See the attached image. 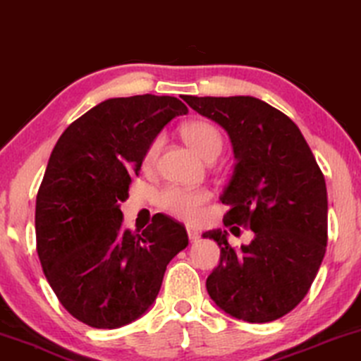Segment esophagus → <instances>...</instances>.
<instances>
[{
	"label": "esophagus",
	"mask_w": 361,
	"mask_h": 361,
	"mask_svg": "<svg viewBox=\"0 0 361 361\" xmlns=\"http://www.w3.org/2000/svg\"><path fill=\"white\" fill-rule=\"evenodd\" d=\"M187 235H189V240L190 241H197V240L200 238L199 230L194 228V226H187Z\"/></svg>",
	"instance_id": "obj_1"
}]
</instances>
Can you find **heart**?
Here are the masks:
<instances>
[{
	"mask_svg": "<svg viewBox=\"0 0 361 361\" xmlns=\"http://www.w3.org/2000/svg\"><path fill=\"white\" fill-rule=\"evenodd\" d=\"M182 136L189 142L192 149L207 161H214L220 154L224 146V137L215 125L209 121L197 120L182 126ZM161 140L156 137L147 147L145 154V164H152L159 149ZM210 199V192L207 189H190V187L167 185L157 195V204L169 215L185 221H194L200 216L202 207Z\"/></svg>",
	"mask_w": 361,
	"mask_h": 361,
	"instance_id": "heart-1",
	"label": "heart"
}]
</instances>
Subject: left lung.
<instances>
[{
  "instance_id": "obj_1",
  "label": "left lung",
  "mask_w": 361,
  "mask_h": 361,
  "mask_svg": "<svg viewBox=\"0 0 361 361\" xmlns=\"http://www.w3.org/2000/svg\"><path fill=\"white\" fill-rule=\"evenodd\" d=\"M228 133L236 157L220 197L231 233L246 226L250 245L233 248L226 230L205 231L220 246L207 278L226 314L264 324L290 312L309 293L327 246V187L302 133L283 111L255 97H182Z\"/></svg>"
}]
</instances>
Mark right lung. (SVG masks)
Masks as SVG:
<instances>
[{
  "instance_id": "right-lung-1",
  "label": "right lung",
  "mask_w": 361,
  "mask_h": 361,
  "mask_svg": "<svg viewBox=\"0 0 361 361\" xmlns=\"http://www.w3.org/2000/svg\"><path fill=\"white\" fill-rule=\"evenodd\" d=\"M176 97L110 98L77 118L54 146L36 199V250L57 299L95 329L141 317L166 268L189 245L184 225L156 214L141 233L123 228L120 204L147 147L172 118Z\"/></svg>"
}]
</instances>
